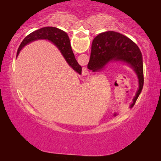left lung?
Returning a JSON list of instances; mask_svg holds the SVG:
<instances>
[{
  "label": "left lung",
  "instance_id": "1",
  "mask_svg": "<svg viewBox=\"0 0 161 161\" xmlns=\"http://www.w3.org/2000/svg\"><path fill=\"white\" fill-rule=\"evenodd\" d=\"M126 62L135 71L138 78V88L130 107L134 106L143 86V56L137 45L119 32L108 31L94 38L92 45L89 69L97 72L103 69L110 61Z\"/></svg>",
  "mask_w": 161,
  "mask_h": 161
}]
</instances>
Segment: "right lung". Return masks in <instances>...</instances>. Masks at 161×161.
Instances as JSON below:
<instances>
[{"mask_svg":"<svg viewBox=\"0 0 161 161\" xmlns=\"http://www.w3.org/2000/svg\"><path fill=\"white\" fill-rule=\"evenodd\" d=\"M39 39L48 40L50 42H53L60 50L62 55L64 56L69 66H71V67L73 69H75L76 72L81 74V67L76 60L72 47H71L69 38L68 37L67 34L62 30L54 28V27L42 28L31 32L28 36H26L19 46L17 52V56L21 49L25 45Z\"/></svg>","mask_w":161,"mask_h":161,"instance_id":"1","label":"right lung"}]
</instances>
